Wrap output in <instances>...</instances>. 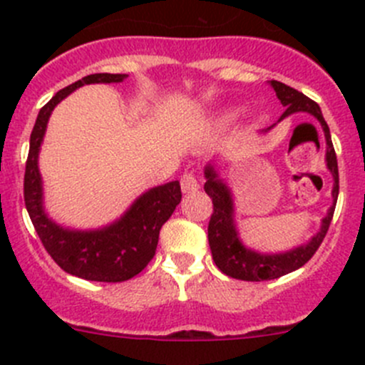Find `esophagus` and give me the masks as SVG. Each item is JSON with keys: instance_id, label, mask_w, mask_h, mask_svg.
I'll list each match as a JSON object with an SVG mask.
<instances>
[{"instance_id": "1", "label": "esophagus", "mask_w": 365, "mask_h": 365, "mask_svg": "<svg viewBox=\"0 0 365 365\" xmlns=\"http://www.w3.org/2000/svg\"><path fill=\"white\" fill-rule=\"evenodd\" d=\"M180 185H182V190L185 194L196 192V190L200 189V180H197L196 173H185V175L180 178Z\"/></svg>"}]
</instances>
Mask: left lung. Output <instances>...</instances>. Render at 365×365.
<instances>
[{"instance_id": "8db88e82", "label": "left lung", "mask_w": 365, "mask_h": 365, "mask_svg": "<svg viewBox=\"0 0 365 365\" xmlns=\"http://www.w3.org/2000/svg\"><path fill=\"white\" fill-rule=\"evenodd\" d=\"M270 84L275 90V93H277V98L281 101V104L286 108L281 120L293 113L304 111L312 114L322 123L327 139V165H329V169L334 175V205L330 206L329 213L323 219L322 230L316 233V237H312V240L309 244L300 245V247L284 254L254 252L251 249H245L242 245V242L238 240L237 227H235L233 222V200H231L230 189L217 176L215 169L212 165H206L205 192L212 197L213 203V213L208 222V244L210 249H212V257L215 261L217 268L222 274L230 275L233 279L251 282L270 281V279L282 277V275L304 267L314 256L319 245H322L323 238H325L327 231H329L330 222H332L337 196H339V169H337L336 150H334L329 125H327L325 118H323L319 106L309 97H305L302 91L288 86V84L279 83V81H270Z\"/></svg>"}]
</instances>
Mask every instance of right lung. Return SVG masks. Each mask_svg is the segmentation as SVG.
<instances>
[{
	"label": "right lung",
	"instance_id": "obj_1",
	"mask_svg": "<svg viewBox=\"0 0 365 365\" xmlns=\"http://www.w3.org/2000/svg\"><path fill=\"white\" fill-rule=\"evenodd\" d=\"M127 73H91L58 91L36 116L29 138L24 173V203L36 235L49 256L67 274L86 281L123 282L145 270L155 256L160 227L182 200L180 182H169L143 194L111 226L97 231H70L54 224L42 208L38 150L51 113L67 95L91 83H121Z\"/></svg>",
	"mask_w": 365,
	"mask_h": 365
}]
</instances>
